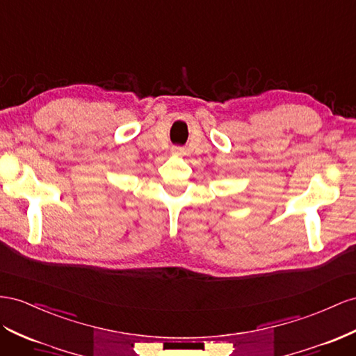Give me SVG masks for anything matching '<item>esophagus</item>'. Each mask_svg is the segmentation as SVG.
<instances>
[{"label": "esophagus", "instance_id": "esophagus-1", "mask_svg": "<svg viewBox=\"0 0 356 356\" xmlns=\"http://www.w3.org/2000/svg\"><path fill=\"white\" fill-rule=\"evenodd\" d=\"M184 148H181V147H174L172 148V154H175V156H182L184 154Z\"/></svg>", "mask_w": 356, "mask_h": 356}]
</instances>
